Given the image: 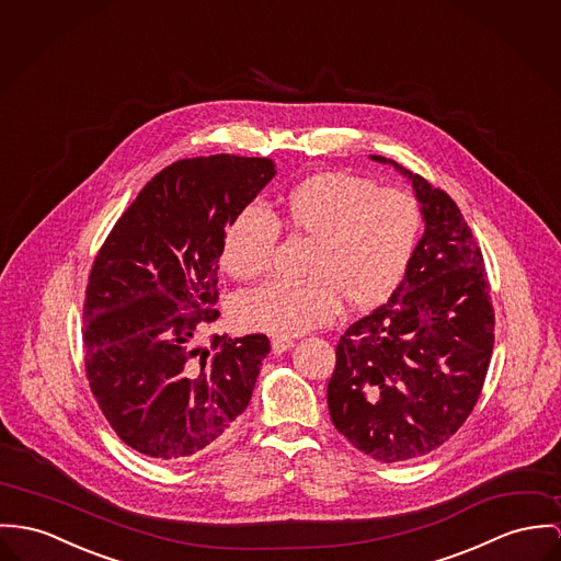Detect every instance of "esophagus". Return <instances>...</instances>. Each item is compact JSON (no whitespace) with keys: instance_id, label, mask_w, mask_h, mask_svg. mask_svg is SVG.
<instances>
[{"instance_id":"obj_1","label":"esophagus","mask_w":561,"mask_h":561,"mask_svg":"<svg viewBox=\"0 0 561 561\" xmlns=\"http://www.w3.org/2000/svg\"><path fill=\"white\" fill-rule=\"evenodd\" d=\"M293 340H288V337H273L271 340V350L275 352V354H284V352H288L290 347H293Z\"/></svg>"}]
</instances>
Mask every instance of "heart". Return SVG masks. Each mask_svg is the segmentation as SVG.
<instances>
[{
  "label": "heart",
  "instance_id": "obj_1",
  "mask_svg": "<svg viewBox=\"0 0 561 561\" xmlns=\"http://www.w3.org/2000/svg\"><path fill=\"white\" fill-rule=\"evenodd\" d=\"M288 226L311 239L299 282H273L241 297L243 327L273 335H301L329 324L342 309L387 301L405 277L421 237V207L399 187H378L350 173H318L284 196ZM279 221L248 205L228 224L219 262L241 282L271 273Z\"/></svg>",
  "mask_w": 561,
  "mask_h": 561
}]
</instances>
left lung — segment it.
Masks as SVG:
<instances>
[{"instance_id": "left-lung-1", "label": "left lung", "mask_w": 561, "mask_h": 561, "mask_svg": "<svg viewBox=\"0 0 561 561\" xmlns=\"http://www.w3.org/2000/svg\"><path fill=\"white\" fill-rule=\"evenodd\" d=\"M425 232L397 290L347 327L327 388L335 430L360 453L397 463L442 446L474 410L493 352L484 260L455 201L394 160Z\"/></svg>"}]
</instances>
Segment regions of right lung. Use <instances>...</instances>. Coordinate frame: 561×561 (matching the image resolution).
Segmentation results:
<instances>
[{"instance_id":"add662e5","label":"right lung","mask_w":561,"mask_h":561,"mask_svg":"<svg viewBox=\"0 0 561 561\" xmlns=\"http://www.w3.org/2000/svg\"><path fill=\"white\" fill-rule=\"evenodd\" d=\"M268 158L179 160L117 219L83 307L89 387L129 448L179 461L216 446L252 399L264 335L198 337L219 318L217 260L241 209L275 176Z\"/></svg>"}]
</instances>
